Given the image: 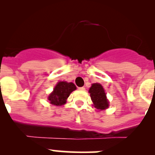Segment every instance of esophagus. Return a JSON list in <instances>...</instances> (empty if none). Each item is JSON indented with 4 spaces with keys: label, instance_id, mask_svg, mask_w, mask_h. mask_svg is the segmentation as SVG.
<instances>
[{
    "label": "esophagus",
    "instance_id": "obj_1",
    "mask_svg": "<svg viewBox=\"0 0 155 155\" xmlns=\"http://www.w3.org/2000/svg\"><path fill=\"white\" fill-rule=\"evenodd\" d=\"M78 89H79V91H85V88L84 87H78Z\"/></svg>",
    "mask_w": 155,
    "mask_h": 155
}]
</instances>
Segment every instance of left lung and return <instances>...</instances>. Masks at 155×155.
<instances>
[{
	"mask_svg": "<svg viewBox=\"0 0 155 155\" xmlns=\"http://www.w3.org/2000/svg\"><path fill=\"white\" fill-rule=\"evenodd\" d=\"M91 98L93 102L94 107L98 110H104L109 107V101L107 98L105 90L99 83H94L89 88Z\"/></svg>",
	"mask_w": 155,
	"mask_h": 155,
	"instance_id": "1",
	"label": "left lung"
}]
</instances>
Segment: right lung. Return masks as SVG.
<instances>
[{
  "mask_svg": "<svg viewBox=\"0 0 155 155\" xmlns=\"http://www.w3.org/2000/svg\"><path fill=\"white\" fill-rule=\"evenodd\" d=\"M76 89L73 82H59L53 89V91L48 95L49 103L54 106H62L66 104L67 99L71 92Z\"/></svg>",
  "mask_w": 155,
  "mask_h": 155,
  "instance_id": "add662e5",
  "label": "right lung"
}]
</instances>
